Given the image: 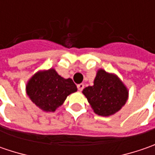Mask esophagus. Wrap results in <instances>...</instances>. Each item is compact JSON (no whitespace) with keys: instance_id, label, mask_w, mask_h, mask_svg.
<instances>
[{"instance_id":"1","label":"esophagus","mask_w":155,"mask_h":155,"mask_svg":"<svg viewBox=\"0 0 155 155\" xmlns=\"http://www.w3.org/2000/svg\"><path fill=\"white\" fill-rule=\"evenodd\" d=\"M84 84H78V90L79 91H82L84 90Z\"/></svg>"}]
</instances>
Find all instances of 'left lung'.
Returning a JSON list of instances; mask_svg holds the SVG:
<instances>
[{
    "mask_svg": "<svg viewBox=\"0 0 155 155\" xmlns=\"http://www.w3.org/2000/svg\"><path fill=\"white\" fill-rule=\"evenodd\" d=\"M83 93L88 99L96 114L109 116L115 114L125 104L128 91L115 75L99 70L93 86L84 89Z\"/></svg>",
    "mask_w": 155,
    "mask_h": 155,
    "instance_id": "8db88e82",
    "label": "left lung"
}]
</instances>
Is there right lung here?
I'll list each match as a JSON object with an SVG mask.
<instances>
[{
	"label": "right lung",
	"mask_w": 155,
	"mask_h": 155,
	"mask_svg": "<svg viewBox=\"0 0 155 155\" xmlns=\"http://www.w3.org/2000/svg\"><path fill=\"white\" fill-rule=\"evenodd\" d=\"M72 79H64L50 69L33 76L27 85L29 97L41 110L53 112L62 105L67 96L77 91Z\"/></svg>",
	"instance_id": "obj_1"
}]
</instances>
